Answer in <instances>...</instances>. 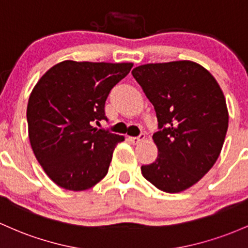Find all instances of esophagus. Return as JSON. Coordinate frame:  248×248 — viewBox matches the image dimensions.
Instances as JSON below:
<instances>
[{
	"label": "esophagus",
	"mask_w": 248,
	"mask_h": 248,
	"mask_svg": "<svg viewBox=\"0 0 248 248\" xmlns=\"http://www.w3.org/2000/svg\"><path fill=\"white\" fill-rule=\"evenodd\" d=\"M144 139H145V135H144V133H141V135L138 136V137H129V140L131 141L132 144L140 143V141H143Z\"/></svg>",
	"instance_id": "esophagus-1"
}]
</instances>
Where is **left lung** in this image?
Here are the masks:
<instances>
[{
  "label": "left lung",
  "mask_w": 248,
  "mask_h": 248,
  "mask_svg": "<svg viewBox=\"0 0 248 248\" xmlns=\"http://www.w3.org/2000/svg\"><path fill=\"white\" fill-rule=\"evenodd\" d=\"M132 75L154 104L159 131L157 159L140 168L151 184L178 193L198 183L220 155L229 110L220 85L192 61L147 63Z\"/></svg>",
  "instance_id": "obj_1"
}]
</instances>
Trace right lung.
I'll list each match as a JSON object with an SVG mask.
<instances>
[{"label":"right lung","instance_id":"1","mask_svg":"<svg viewBox=\"0 0 248 248\" xmlns=\"http://www.w3.org/2000/svg\"><path fill=\"white\" fill-rule=\"evenodd\" d=\"M132 66L68 60L36 83L28 101V135L36 159L56 185L84 191L107 176L113 150L125 138L93 123L107 119L111 89Z\"/></svg>","mask_w":248,"mask_h":248}]
</instances>
